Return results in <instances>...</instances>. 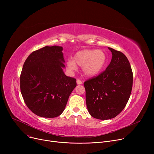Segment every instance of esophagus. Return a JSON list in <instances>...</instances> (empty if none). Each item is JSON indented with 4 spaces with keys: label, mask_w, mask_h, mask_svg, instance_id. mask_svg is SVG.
<instances>
[{
    "label": "esophagus",
    "mask_w": 154,
    "mask_h": 154,
    "mask_svg": "<svg viewBox=\"0 0 154 154\" xmlns=\"http://www.w3.org/2000/svg\"><path fill=\"white\" fill-rule=\"evenodd\" d=\"M77 84L80 85V84H82V82L81 80H80V79H77Z\"/></svg>",
    "instance_id": "34e87169"
}]
</instances>
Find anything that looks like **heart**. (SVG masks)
<instances>
[{"mask_svg":"<svg viewBox=\"0 0 154 154\" xmlns=\"http://www.w3.org/2000/svg\"><path fill=\"white\" fill-rule=\"evenodd\" d=\"M107 62V57L101 50H83L77 52L74 59H69L67 61V69L75 70L77 64L82 66V70L87 76H94L103 69Z\"/></svg>","mask_w":154,"mask_h":154,"instance_id":"1","label":"heart"}]
</instances>
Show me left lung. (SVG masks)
I'll return each mask as SVG.
<instances>
[{
  "label": "left lung",
  "instance_id": "left-lung-1",
  "mask_svg": "<svg viewBox=\"0 0 154 154\" xmlns=\"http://www.w3.org/2000/svg\"><path fill=\"white\" fill-rule=\"evenodd\" d=\"M112 57L101 74L84 83L86 104L93 117L108 120L123 110L130 98L133 73L127 57L120 51L108 47Z\"/></svg>",
  "mask_w": 154,
  "mask_h": 154
}]
</instances>
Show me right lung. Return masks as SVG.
<instances>
[{"label":"right lung","instance_id":"right-lung-1","mask_svg":"<svg viewBox=\"0 0 154 154\" xmlns=\"http://www.w3.org/2000/svg\"><path fill=\"white\" fill-rule=\"evenodd\" d=\"M62 47L45 46L30 54L23 63L20 88L24 102L35 115L60 116L66 106L76 79L65 75Z\"/></svg>","mask_w":154,"mask_h":154}]
</instances>
